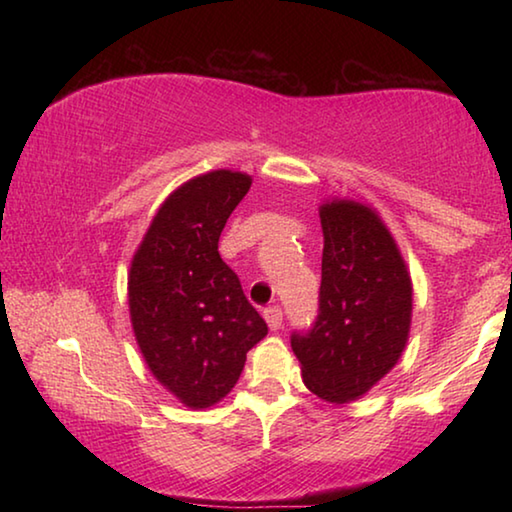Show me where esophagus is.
Masks as SVG:
<instances>
[{
    "instance_id": "1",
    "label": "esophagus",
    "mask_w": 512,
    "mask_h": 512,
    "mask_svg": "<svg viewBox=\"0 0 512 512\" xmlns=\"http://www.w3.org/2000/svg\"><path fill=\"white\" fill-rule=\"evenodd\" d=\"M264 318H266V323H268V327H271V329H280L282 327V309L277 307V305L266 307L264 309Z\"/></svg>"
}]
</instances>
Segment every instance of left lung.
<instances>
[{"label": "left lung", "mask_w": 512, "mask_h": 512, "mask_svg": "<svg viewBox=\"0 0 512 512\" xmlns=\"http://www.w3.org/2000/svg\"><path fill=\"white\" fill-rule=\"evenodd\" d=\"M323 280L318 316L291 334L302 381L320 400L345 404L388 375L409 341L413 287L379 214L357 201L320 205Z\"/></svg>", "instance_id": "obj_1"}]
</instances>
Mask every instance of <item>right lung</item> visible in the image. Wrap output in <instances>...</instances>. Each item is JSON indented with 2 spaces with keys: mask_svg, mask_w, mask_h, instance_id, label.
<instances>
[{
  "mask_svg": "<svg viewBox=\"0 0 512 512\" xmlns=\"http://www.w3.org/2000/svg\"><path fill=\"white\" fill-rule=\"evenodd\" d=\"M253 178L210 171L162 203L133 255L128 307L153 377L189 409L223 400L248 350L268 334L237 273L219 255L225 221Z\"/></svg>",
  "mask_w": 512,
  "mask_h": 512,
  "instance_id": "obj_1",
  "label": "right lung"
}]
</instances>
